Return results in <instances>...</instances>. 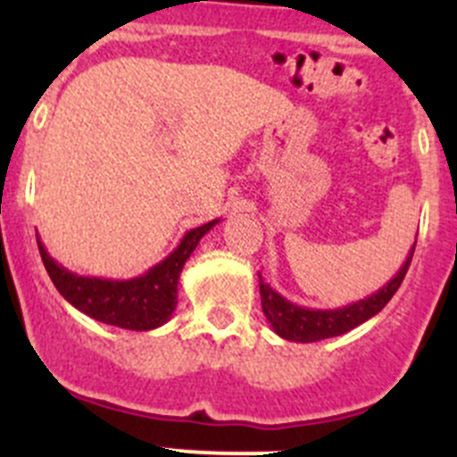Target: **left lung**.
I'll list each match as a JSON object with an SVG mask.
<instances>
[{
    "label": "left lung",
    "instance_id": "obj_1",
    "mask_svg": "<svg viewBox=\"0 0 457 457\" xmlns=\"http://www.w3.org/2000/svg\"><path fill=\"white\" fill-rule=\"evenodd\" d=\"M413 250H416V243H413L407 261L403 262L398 274H395L389 283L382 285V287L378 289V292H373L371 296L352 303V305L336 307V310H310V307L296 305V303L280 296L276 289H271L270 285L262 280L261 271H258L262 314H265L271 329H274L280 338L294 340V343H316V340L347 334L353 327L362 325V322L370 320L371 316H376L378 312L391 301V296L398 292L400 283H403L404 274H407L409 265H411Z\"/></svg>",
    "mask_w": 457,
    "mask_h": 457
}]
</instances>
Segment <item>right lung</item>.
<instances>
[{
  "instance_id": "add662e5",
  "label": "right lung",
  "mask_w": 457,
  "mask_h": 457,
  "mask_svg": "<svg viewBox=\"0 0 457 457\" xmlns=\"http://www.w3.org/2000/svg\"><path fill=\"white\" fill-rule=\"evenodd\" d=\"M216 223H219V219L186 232V237L181 238L172 254L150 267L145 274L128 280L79 276L59 265L48 254L39 237H37V245H39L41 261H44L50 280L72 307H77L95 320L105 322V325L132 331H150L168 322L170 316L174 314L179 303L177 287L183 265L196 250L201 238Z\"/></svg>"
}]
</instances>
